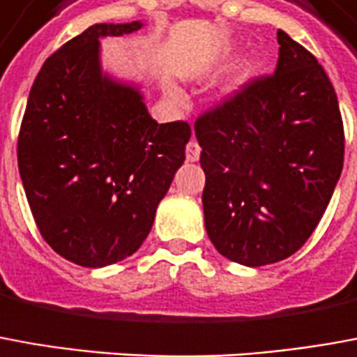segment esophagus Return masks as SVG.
<instances>
[{"mask_svg": "<svg viewBox=\"0 0 357 357\" xmlns=\"http://www.w3.org/2000/svg\"><path fill=\"white\" fill-rule=\"evenodd\" d=\"M185 156L187 162H197L199 156H201V146L195 143V141H189L185 146Z\"/></svg>", "mask_w": 357, "mask_h": 357, "instance_id": "esophagus-1", "label": "esophagus"}]
</instances>
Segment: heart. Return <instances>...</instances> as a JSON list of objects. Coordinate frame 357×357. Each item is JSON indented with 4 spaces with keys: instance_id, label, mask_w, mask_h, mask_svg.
I'll list each match as a JSON object with an SVG mask.
<instances>
[{
    "instance_id": "heart-1",
    "label": "heart",
    "mask_w": 357,
    "mask_h": 357,
    "mask_svg": "<svg viewBox=\"0 0 357 357\" xmlns=\"http://www.w3.org/2000/svg\"><path fill=\"white\" fill-rule=\"evenodd\" d=\"M166 96H168L172 102H176V104H181V102H183L181 94H179L176 89H172V86H168V89H166Z\"/></svg>"
}]
</instances>
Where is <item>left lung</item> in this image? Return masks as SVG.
Segmentation results:
<instances>
[{
  "label": "left lung",
  "instance_id": "8db88e82",
  "mask_svg": "<svg viewBox=\"0 0 357 357\" xmlns=\"http://www.w3.org/2000/svg\"><path fill=\"white\" fill-rule=\"evenodd\" d=\"M271 77L197 119L204 228L218 253L263 266L294 255L317 228L344 162L338 98L325 69L278 31Z\"/></svg>",
  "mask_w": 357,
  "mask_h": 357
}]
</instances>
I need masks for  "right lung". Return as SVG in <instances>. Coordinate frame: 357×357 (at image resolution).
I'll use <instances>...</instances> for the list:
<instances>
[{
  "label": "right lung",
  "instance_id": "1",
  "mask_svg": "<svg viewBox=\"0 0 357 357\" xmlns=\"http://www.w3.org/2000/svg\"><path fill=\"white\" fill-rule=\"evenodd\" d=\"M143 22H100L46 59L19 133V172L42 238L75 265L100 268L141 248L191 127L151 118L141 86L102 69L100 40Z\"/></svg>",
  "mask_w": 357,
  "mask_h": 357
}]
</instances>
